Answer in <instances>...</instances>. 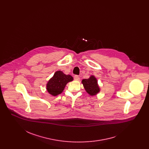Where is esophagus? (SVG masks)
Instances as JSON below:
<instances>
[{"mask_svg": "<svg viewBox=\"0 0 149 149\" xmlns=\"http://www.w3.org/2000/svg\"><path fill=\"white\" fill-rule=\"evenodd\" d=\"M74 79L75 80H80V78H79V77L77 75H75L74 77Z\"/></svg>", "mask_w": 149, "mask_h": 149, "instance_id": "esophagus-1", "label": "esophagus"}]
</instances>
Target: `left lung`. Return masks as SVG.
I'll return each mask as SVG.
<instances>
[{"instance_id":"obj_1","label":"left lung","mask_w":149,"mask_h":149,"mask_svg":"<svg viewBox=\"0 0 149 149\" xmlns=\"http://www.w3.org/2000/svg\"><path fill=\"white\" fill-rule=\"evenodd\" d=\"M82 83L86 92L91 95H94L100 91L97 80L94 76H91L88 79H83Z\"/></svg>"}]
</instances>
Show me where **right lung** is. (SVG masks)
Wrapping results in <instances>:
<instances>
[{"label":"right lung","mask_w":149,"mask_h":149,"mask_svg":"<svg viewBox=\"0 0 149 149\" xmlns=\"http://www.w3.org/2000/svg\"><path fill=\"white\" fill-rule=\"evenodd\" d=\"M70 75H66L61 71H57L47 84V90L50 94L56 96L61 94L68 82L72 81Z\"/></svg>","instance_id":"add662e5"}]
</instances>
